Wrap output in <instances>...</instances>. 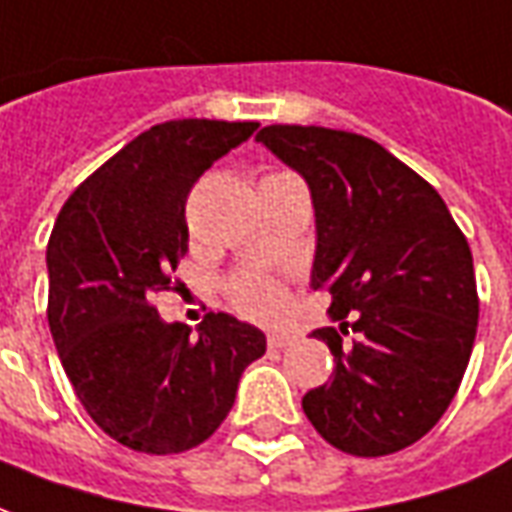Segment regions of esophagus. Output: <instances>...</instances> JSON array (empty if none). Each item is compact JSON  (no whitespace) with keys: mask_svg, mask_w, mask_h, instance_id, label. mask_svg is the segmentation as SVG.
<instances>
[{"mask_svg":"<svg viewBox=\"0 0 512 512\" xmlns=\"http://www.w3.org/2000/svg\"><path fill=\"white\" fill-rule=\"evenodd\" d=\"M293 341H296V335H291V332H271L268 335V346L271 349H288Z\"/></svg>","mask_w":512,"mask_h":512,"instance_id":"1","label":"esophagus"}]
</instances>
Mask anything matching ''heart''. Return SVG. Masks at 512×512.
Here are the masks:
<instances>
[{
	"mask_svg": "<svg viewBox=\"0 0 512 512\" xmlns=\"http://www.w3.org/2000/svg\"><path fill=\"white\" fill-rule=\"evenodd\" d=\"M285 288L268 274H244L232 282V302L257 321H274L285 310Z\"/></svg>",
	"mask_w": 512,
	"mask_h": 512,
	"instance_id": "obj_1",
	"label": "heart"
}]
</instances>
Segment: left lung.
Wrapping results in <instances>:
<instances>
[{"label": "left lung", "mask_w": 512, "mask_h": 512, "mask_svg": "<svg viewBox=\"0 0 512 512\" xmlns=\"http://www.w3.org/2000/svg\"><path fill=\"white\" fill-rule=\"evenodd\" d=\"M257 144L310 188V288L330 291L338 321L316 332L335 355L332 380L302 410L346 455H393L438 424L466 374L480 318L466 235L430 182L371 138L271 124Z\"/></svg>", "instance_id": "1"}]
</instances>
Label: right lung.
Segmentation results:
<instances>
[{"instance_id": "1", "label": "right lung", "mask_w": 512, "mask_h": 512, "mask_svg": "<svg viewBox=\"0 0 512 512\" xmlns=\"http://www.w3.org/2000/svg\"><path fill=\"white\" fill-rule=\"evenodd\" d=\"M255 121L155 124L69 196L46 246L49 330L96 427L127 449L180 455L219 430L266 335L230 313L157 316L188 252L185 199Z\"/></svg>"}]
</instances>
